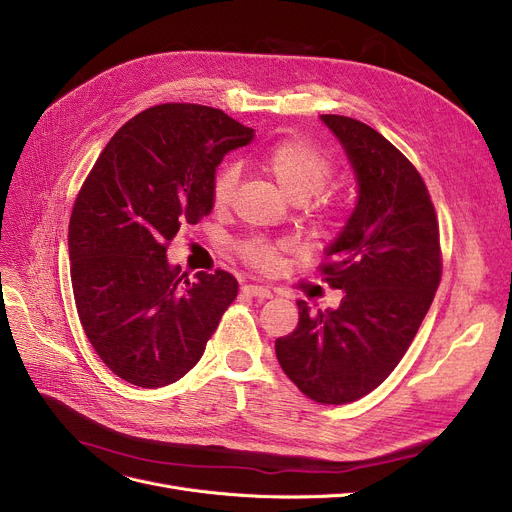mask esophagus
<instances>
[{
  "label": "esophagus",
  "instance_id": "34e87169",
  "mask_svg": "<svg viewBox=\"0 0 512 512\" xmlns=\"http://www.w3.org/2000/svg\"><path fill=\"white\" fill-rule=\"evenodd\" d=\"M242 293L249 295V297H255V299H270L272 297V291L268 286H259V284H244L242 286Z\"/></svg>",
  "mask_w": 512,
  "mask_h": 512
}]
</instances>
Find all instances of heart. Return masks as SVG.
I'll return each instance as SVG.
<instances>
[{
    "label": "heart",
    "instance_id": "heart-1",
    "mask_svg": "<svg viewBox=\"0 0 512 512\" xmlns=\"http://www.w3.org/2000/svg\"><path fill=\"white\" fill-rule=\"evenodd\" d=\"M261 169L268 173L278 190L293 203H301L316 194L332 175V163L322 150L305 140H282L270 146L259 159ZM238 182L234 165H224L213 182V203L217 209L228 207ZM242 255L257 268H274L276 249L268 242L253 240L242 247Z\"/></svg>",
    "mask_w": 512,
    "mask_h": 512
}]
</instances>
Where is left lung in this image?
<instances>
[{
	"label": "left lung",
	"mask_w": 512,
	"mask_h": 512,
	"mask_svg": "<svg viewBox=\"0 0 512 512\" xmlns=\"http://www.w3.org/2000/svg\"><path fill=\"white\" fill-rule=\"evenodd\" d=\"M320 121L358 186L345 226L324 249L322 272L343 299L316 316L299 299V324L276 341V358L307 397L339 406L379 387L404 358L439 286V226L420 173L387 138L349 117Z\"/></svg>",
	"instance_id": "obj_1"
}]
</instances>
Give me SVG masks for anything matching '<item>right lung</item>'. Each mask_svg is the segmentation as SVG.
I'll list each match as a JSON object with an SVG mask.
<instances>
[{"label":"right lung","instance_id":"right-lung-1","mask_svg":"<svg viewBox=\"0 0 512 512\" xmlns=\"http://www.w3.org/2000/svg\"><path fill=\"white\" fill-rule=\"evenodd\" d=\"M253 138L219 108L152 106L87 175L69 224L71 282L85 335L119 379L144 389L180 381L236 299L232 274L190 282L167 247L213 211L219 163Z\"/></svg>","mask_w":512,"mask_h":512}]
</instances>
